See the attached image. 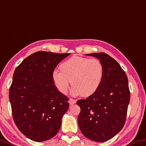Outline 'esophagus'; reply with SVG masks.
<instances>
[{
  "mask_svg": "<svg viewBox=\"0 0 146 146\" xmlns=\"http://www.w3.org/2000/svg\"><path fill=\"white\" fill-rule=\"evenodd\" d=\"M69 103L70 105H74V104L76 103V100H75V99H69Z\"/></svg>",
  "mask_w": 146,
  "mask_h": 146,
  "instance_id": "34e87169",
  "label": "esophagus"
}]
</instances>
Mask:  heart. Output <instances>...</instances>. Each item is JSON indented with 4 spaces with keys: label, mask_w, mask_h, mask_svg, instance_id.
I'll list each match as a JSON object with an SVG mask.
<instances>
[{
    "label": "heart",
    "mask_w": 146,
    "mask_h": 146,
    "mask_svg": "<svg viewBox=\"0 0 146 146\" xmlns=\"http://www.w3.org/2000/svg\"><path fill=\"white\" fill-rule=\"evenodd\" d=\"M61 71H53V82L58 90L63 94L68 92L70 81L74 96L81 94L87 97L94 94L102 83L104 67L98 58H88L74 56L63 62Z\"/></svg>",
    "instance_id": "b5f03b06"
}]
</instances>
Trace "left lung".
I'll return each mask as SVG.
<instances>
[{"label":"left lung","mask_w":146,"mask_h":146,"mask_svg":"<svg viewBox=\"0 0 146 146\" xmlns=\"http://www.w3.org/2000/svg\"><path fill=\"white\" fill-rule=\"evenodd\" d=\"M99 59L104 76L99 89L86 99L78 100V123L83 135L95 142H105L116 135L125 123L130 101L128 78L119 64L104 52L87 54Z\"/></svg>","instance_id":"1"}]
</instances>
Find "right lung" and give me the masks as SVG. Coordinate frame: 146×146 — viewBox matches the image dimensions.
Masks as SVG:
<instances>
[{"instance_id":"add662e5","label":"right lung","mask_w":146,"mask_h":146,"mask_svg":"<svg viewBox=\"0 0 146 146\" xmlns=\"http://www.w3.org/2000/svg\"><path fill=\"white\" fill-rule=\"evenodd\" d=\"M69 54L34 52L13 73L9 92L13 118L23 135L36 142L56 135L69 108V98L57 90L52 75L59 62Z\"/></svg>"}]
</instances>
